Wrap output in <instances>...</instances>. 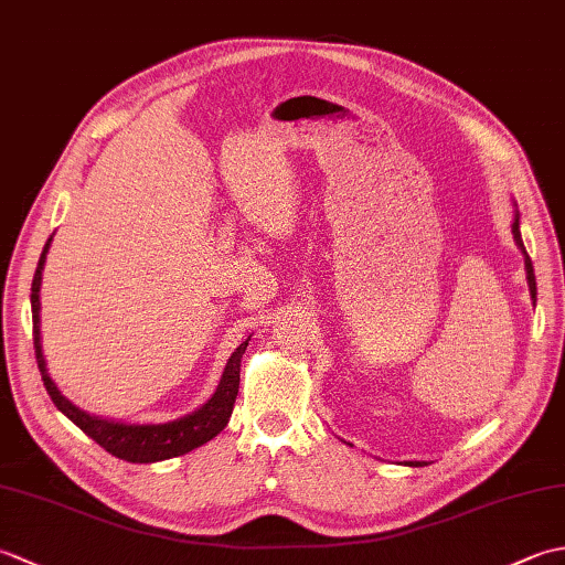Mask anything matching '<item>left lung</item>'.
Returning <instances> with one entry per match:
<instances>
[{"label": "left lung", "mask_w": 565, "mask_h": 565, "mask_svg": "<svg viewBox=\"0 0 565 565\" xmlns=\"http://www.w3.org/2000/svg\"><path fill=\"white\" fill-rule=\"evenodd\" d=\"M514 206V218H512V235H514V245H518L522 249L524 255V269H526V284H530V296H532V303L536 306V279H534V267H532V259L530 255H526L524 249V243H522V233H520V211H518V203L512 201ZM411 466H423L425 461H407Z\"/></svg>", "instance_id": "8db88e82"}]
</instances>
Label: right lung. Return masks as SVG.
<instances>
[{
	"mask_svg": "<svg viewBox=\"0 0 565 565\" xmlns=\"http://www.w3.org/2000/svg\"><path fill=\"white\" fill-rule=\"evenodd\" d=\"M53 235L47 237L43 247V255L39 259V267L33 274L31 284V316H33V347H35V362L41 369L43 386L51 395V401L63 415H67L72 423H75L84 435L92 437L94 441L104 447L116 459H124L130 463H154L172 459V456H182L191 449L201 447V444L211 441L215 435H221L225 429L227 419L233 415V405L237 398L239 388V362H243V354L247 350V342L237 347V350L227 359L223 369V376L218 381V388L213 391L211 398L196 407L194 413L184 417L170 419V423H150V425H136V423H121V419H106L99 415H89L87 411H79L75 403H70L55 381L47 374V364L43 356V344H41V281H43V267L47 249H51Z\"/></svg>",
	"mask_w": 565,
	"mask_h": 565,
	"instance_id": "1",
	"label": "right lung"
}]
</instances>
